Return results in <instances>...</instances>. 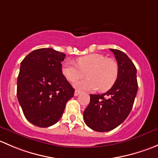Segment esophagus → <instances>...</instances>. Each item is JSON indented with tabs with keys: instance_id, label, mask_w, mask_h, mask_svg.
<instances>
[{
	"instance_id": "34e87169",
	"label": "esophagus",
	"mask_w": 158,
	"mask_h": 158,
	"mask_svg": "<svg viewBox=\"0 0 158 158\" xmlns=\"http://www.w3.org/2000/svg\"><path fill=\"white\" fill-rule=\"evenodd\" d=\"M79 94H80V91H78V90L75 91V93H74L75 96H77V95H79Z\"/></svg>"
}]
</instances>
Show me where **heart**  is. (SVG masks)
I'll return each mask as SVG.
<instances>
[{"label": "heart", "mask_w": 158, "mask_h": 158, "mask_svg": "<svg viewBox=\"0 0 158 158\" xmlns=\"http://www.w3.org/2000/svg\"><path fill=\"white\" fill-rule=\"evenodd\" d=\"M76 65L64 63L62 66V73L72 83L83 79L86 75L88 79L75 85L79 90L95 91L99 88L105 92L109 90L118 79V63L102 54L92 53L79 57L76 60Z\"/></svg>", "instance_id": "b5f03b06"}]
</instances>
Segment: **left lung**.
<instances>
[{"label":"left lung","mask_w":158,"mask_h":158,"mask_svg":"<svg viewBox=\"0 0 158 158\" xmlns=\"http://www.w3.org/2000/svg\"><path fill=\"white\" fill-rule=\"evenodd\" d=\"M118 65V76L106 93L90 95V102L83 118L89 128L99 132L113 130L122 123L131 111L138 92L137 69L125 52L110 49Z\"/></svg>","instance_id":"obj_1"}]
</instances>
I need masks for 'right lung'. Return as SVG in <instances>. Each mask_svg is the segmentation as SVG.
<instances>
[{"mask_svg": "<svg viewBox=\"0 0 158 158\" xmlns=\"http://www.w3.org/2000/svg\"><path fill=\"white\" fill-rule=\"evenodd\" d=\"M66 55L51 48L32 51L20 63L17 95L24 116L36 126L56 123L74 89L62 73Z\"/></svg>", "mask_w": 158, "mask_h": 158, "instance_id": "obj_1", "label": "right lung"}]
</instances>
